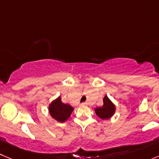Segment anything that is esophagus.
Wrapping results in <instances>:
<instances>
[{"instance_id": "esophagus-1", "label": "esophagus", "mask_w": 159, "mask_h": 159, "mask_svg": "<svg viewBox=\"0 0 159 159\" xmlns=\"http://www.w3.org/2000/svg\"><path fill=\"white\" fill-rule=\"evenodd\" d=\"M81 105H82V106H86V105H87V103H86V102H84V103L81 104Z\"/></svg>"}]
</instances>
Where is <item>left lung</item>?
Returning <instances> with one entry per match:
<instances>
[{
    "mask_svg": "<svg viewBox=\"0 0 159 159\" xmlns=\"http://www.w3.org/2000/svg\"><path fill=\"white\" fill-rule=\"evenodd\" d=\"M103 105L95 108V113L101 119H108L114 115L116 106L111 100L105 95L103 99Z\"/></svg>",
    "mask_w": 159,
    "mask_h": 159,
    "instance_id": "obj_1",
    "label": "left lung"
}]
</instances>
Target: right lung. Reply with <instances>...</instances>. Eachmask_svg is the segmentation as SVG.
<instances>
[{"mask_svg": "<svg viewBox=\"0 0 159 159\" xmlns=\"http://www.w3.org/2000/svg\"><path fill=\"white\" fill-rule=\"evenodd\" d=\"M74 108L68 104L61 101V97H58L49 105V112L51 117L59 122H64L70 117Z\"/></svg>", "mask_w": 159, "mask_h": 159, "instance_id": "add662e5", "label": "right lung"}]
</instances>
